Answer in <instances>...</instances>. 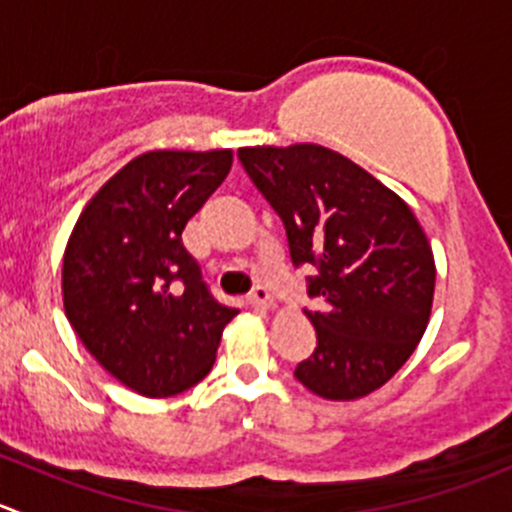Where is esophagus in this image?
<instances>
[{"label":"esophagus","instance_id":"esophagus-1","mask_svg":"<svg viewBox=\"0 0 512 512\" xmlns=\"http://www.w3.org/2000/svg\"><path fill=\"white\" fill-rule=\"evenodd\" d=\"M250 302H252V305H255V307H262V310H267V307L275 305V300H272L270 290H267L265 285H257L255 290L250 292Z\"/></svg>","mask_w":512,"mask_h":512}]
</instances>
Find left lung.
<instances>
[{"mask_svg":"<svg viewBox=\"0 0 512 512\" xmlns=\"http://www.w3.org/2000/svg\"><path fill=\"white\" fill-rule=\"evenodd\" d=\"M285 225L295 267H315L305 310L317 347L295 377L327 400L372 393L405 365L430 320L435 262L423 227L395 192L320 145L237 152Z\"/></svg>","mask_w":512,"mask_h":512,"instance_id":"left-lung-1","label":"left lung"}]
</instances>
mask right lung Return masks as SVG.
<instances>
[{"instance_id":"right-lung-1","label":"right lung","mask_w":512,"mask_h":512,"mask_svg":"<svg viewBox=\"0 0 512 512\" xmlns=\"http://www.w3.org/2000/svg\"><path fill=\"white\" fill-rule=\"evenodd\" d=\"M230 167V150L140 155L92 197L69 237V325L109 375L147 398L197 385L237 315L215 300L182 245L187 220Z\"/></svg>"}]
</instances>
